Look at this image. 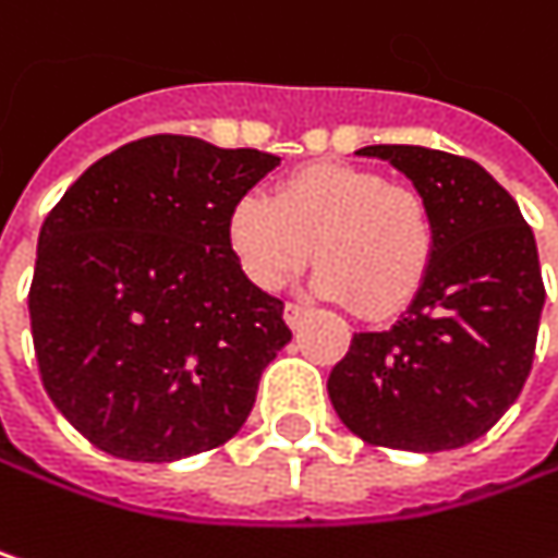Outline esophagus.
Here are the masks:
<instances>
[{
  "mask_svg": "<svg viewBox=\"0 0 558 558\" xmlns=\"http://www.w3.org/2000/svg\"><path fill=\"white\" fill-rule=\"evenodd\" d=\"M307 314H311V311H307L304 304H292V301H289V304L282 307V317H286V324H289L292 330L304 324V317H307Z\"/></svg>",
  "mask_w": 558,
  "mask_h": 558,
  "instance_id": "34e87169",
  "label": "esophagus"
}]
</instances>
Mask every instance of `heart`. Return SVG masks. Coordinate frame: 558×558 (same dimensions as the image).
I'll list each match as a JSON object with an SVG mask.
<instances>
[{
  "mask_svg": "<svg viewBox=\"0 0 558 558\" xmlns=\"http://www.w3.org/2000/svg\"><path fill=\"white\" fill-rule=\"evenodd\" d=\"M225 234L263 292H279L314 254L317 292L349 301L368 320L416 301L438 247L435 213L416 186L342 161L292 171L272 199L244 193L228 209Z\"/></svg>",
  "mask_w": 558,
  "mask_h": 558,
  "instance_id": "obj_1",
  "label": "heart"
}]
</instances>
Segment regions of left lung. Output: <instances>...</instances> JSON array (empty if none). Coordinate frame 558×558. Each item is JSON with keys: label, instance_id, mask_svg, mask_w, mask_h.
<instances>
[{"label": "left lung", "instance_id": "left-lung-1", "mask_svg": "<svg viewBox=\"0 0 558 558\" xmlns=\"http://www.w3.org/2000/svg\"><path fill=\"white\" fill-rule=\"evenodd\" d=\"M413 180L438 228L432 272L384 333H355L330 372V403L362 441L451 451L486 435L534 365L546 301L537 241L489 171L422 145H365Z\"/></svg>", "mask_w": 558, "mask_h": 558}]
</instances>
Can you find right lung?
<instances>
[{
    "label": "right lung",
    "mask_w": 558,
    "mask_h": 558,
    "mask_svg": "<svg viewBox=\"0 0 558 558\" xmlns=\"http://www.w3.org/2000/svg\"><path fill=\"white\" fill-rule=\"evenodd\" d=\"M276 165L257 148L145 136L95 161L44 219L34 352L50 400L95 448L168 463L247 422L292 330L282 301L241 272L225 221Z\"/></svg>",
    "instance_id": "right-lung-1"
}]
</instances>
